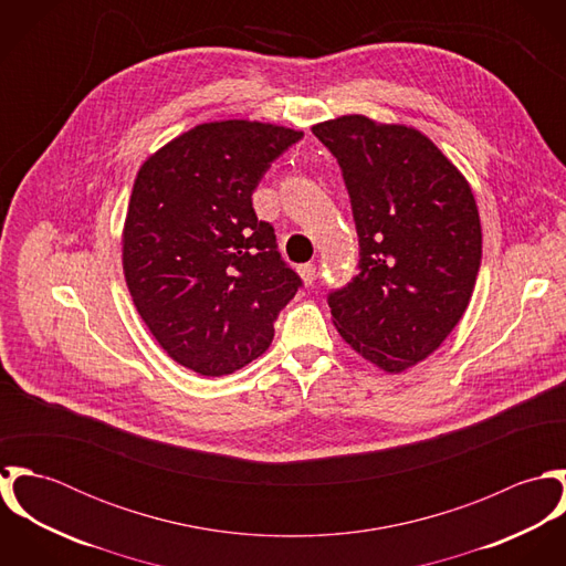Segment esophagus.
Listing matches in <instances>:
<instances>
[{"label":"esophagus","mask_w":566,"mask_h":566,"mask_svg":"<svg viewBox=\"0 0 566 566\" xmlns=\"http://www.w3.org/2000/svg\"><path fill=\"white\" fill-rule=\"evenodd\" d=\"M298 274H301V279H303L305 285H312L314 279H316V265H314V263H305V265L298 268Z\"/></svg>","instance_id":"1"}]
</instances>
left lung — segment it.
<instances>
[{
	"label": "left lung",
	"mask_w": 566,
	"mask_h": 566,
	"mask_svg": "<svg viewBox=\"0 0 566 566\" xmlns=\"http://www.w3.org/2000/svg\"><path fill=\"white\" fill-rule=\"evenodd\" d=\"M312 133L339 163L359 274L328 294L333 324L366 361L403 373L460 323L482 263L469 180L420 130L344 115Z\"/></svg>",
	"instance_id": "left-lung-1"
}]
</instances>
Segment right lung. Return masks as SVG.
I'll return each instance as SVG.
<instances>
[{
  "label": "right lung",
  "mask_w": 566,
  "mask_h": 566,
  "mask_svg": "<svg viewBox=\"0 0 566 566\" xmlns=\"http://www.w3.org/2000/svg\"><path fill=\"white\" fill-rule=\"evenodd\" d=\"M303 137L276 124H200L139 167L122 263L142 321L180 366L222 377L261 357L303 285L256 220L252 191Z\"/></svg>",
  "instance_id": "right-lung-1"
}]
</instances>
